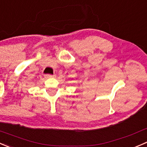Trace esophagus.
<instances>
[{
	"instance_id": "esophagus-1",
	"label": "esophagus",
	"mask_w": 147,
	"mask_h": 147,
	"mask_svg": "<svg viewBox=\"0 0 147 147\" xmlns=\"http://www.w3.org/2000/svg\"><path fill=\"white\" fill-rule=\"evenodd\" d=\"M55 76H56L55 75H51V74H46V75H45L46 78H53Z\"/></svg>"
}]
</instances>
